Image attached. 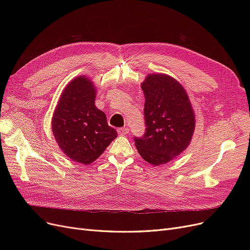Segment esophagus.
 <instances>
[{
	"label": "esophagus",
	"mask_w": 250,
	"mask_h": 250,
	"mask_svg": "<svg viewBox=\"0 0 250 250\" xmlns=\"http://www.w3.org/2000/svg\"><path fill=\"white\" fill-rule=\"evenodd\" d=\"M127 133H128V127H126V126L118 128V134H120L121 136H125V135H127Z\"/></svg>",
	"instance_id": "34e87169"
}]
</instances>
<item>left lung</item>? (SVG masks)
Wrapping results in <instances>:
<instances>
[{"instance_id":"8db88e82","label":"left lung","mask_w":250,"mask_h":250,"mask_svg":"<svg viewBox=\"0 0 250 250\" xmlns=\"http://www.w3.org/2000/svg\"><path fill=\"white\" fill-rule=\"evenodd\" d=\"M142 90L146 99V132L143 137L134 138L136 147L150 164H165L188 146L194 129V113L186 90L172 77L149 75Z\"/></svg>"}]
</instances>
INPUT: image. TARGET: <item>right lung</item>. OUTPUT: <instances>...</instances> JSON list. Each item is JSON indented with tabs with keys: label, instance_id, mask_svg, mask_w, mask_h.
I'll return each mask as SVG.
<instances>
[{
	"label": "right lung",
	"instance_id": "right-lung-1",
	"mask_svg": "<svg viewBox=\"0 0 250 250\" xmlns=\"http://www.w3.org/2000/svg\"><path fill=\"white\" fill-rule=\"evenodd\" d=\"M95 89L86 77H78L61 95L51 127L60 148L72 160L90 164L117 137L106 115L95 106Z\"/></svg>",
	"mask_w": 250,
	"mask_h": 250
}]
</instances>
